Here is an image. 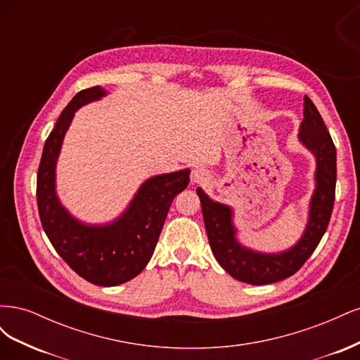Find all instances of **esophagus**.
I'll return each mask as SVG.
<instances>
[{
	"label": "esophagus",
	"instance_id": "esophagus-1",
	"mask_svg": "<svg viewBox=\"0 0 360 360\" xmlns=\"http://www.w3.org/2000/svg\"><path fill=\"white\" fill-rule=\"evenodd\" d=\"M207 179V171L204 168H193L191 174L192 184H201Z\"/></svg>",
	"mask_w": 360,
	"mask_h": 360
}]
</instances>
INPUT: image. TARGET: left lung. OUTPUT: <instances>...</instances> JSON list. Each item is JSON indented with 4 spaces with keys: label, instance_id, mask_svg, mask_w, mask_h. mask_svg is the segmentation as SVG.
Masks as SVG:
<instances>
[{
    "label": "left lung",
    "instance_id": "1",
    "mask_svg": "<svg viewBox=\"0 0 360 360\" xmlns=\"http://www.w3.org/2000/svg\"><path fill=\"white\" fill-rule=\"evenodd\" d=\"M303 117L299 141L315 156L317 169L308 224L300 240L292 248L279 254H263L245 248L236 237L230 207L213 201L201 188L197 189L213 255L228 274L246 284L264 285L290 278L312 255L328 230L335 201L336 148L319 110L308 96H304Z\"/></svg>",
    "mask_w": 360,
    "mask_h": 360
}]
</instances>
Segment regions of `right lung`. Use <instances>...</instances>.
<instances>
[{
    "label": "right lung",
    "mask_w": 360,
    "mask_h": 360,
    "mask_svg": "<svg viewBox=\"0 0 360 360\" xmlns=\"http://www.w3.org/2000/svg\"><path fill=\"white\" fill-rule=\"evenodd\" d=\"M106 91L91 86L76 94L49 134L37 172V207L41 226L58 255L85 281L101 287L124 284L139 275L156 248L176 195L188 188L191 169L146 180L123 214L111 224L89 225L73 217L56 192V167L64 135L81 106Z\"/></svg>",
    "instance_id": "add662e5"
}]
</instances>
